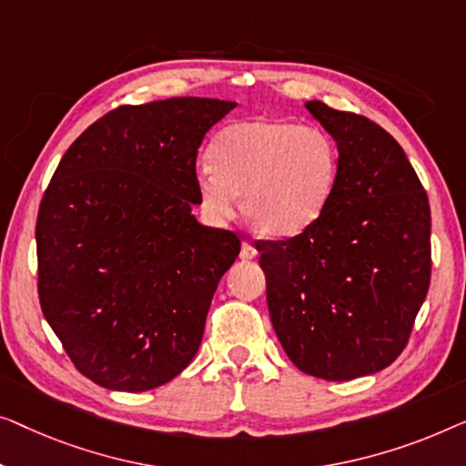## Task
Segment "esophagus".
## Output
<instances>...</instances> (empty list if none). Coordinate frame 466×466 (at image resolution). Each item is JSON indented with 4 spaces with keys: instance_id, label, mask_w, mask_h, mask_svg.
I'll return each mask as SVG.
<instances>
[{
    "instance_id": "1",
    "label": "esophagus",
    "mask_w": 466,
    "mask_h": 466,
    "mask_svg": "<svg viewBox=\"0 0 466 466\" xmlns=\"http://www.w3.org/2000/svg\"><path fill=\"white\" fill-rule=\"evenodd\" d=\"M255 255H258V251H255V247L251 245V242H242V247H240V259L248 261V259H253Z\"/></svg>"
}]
</instances>
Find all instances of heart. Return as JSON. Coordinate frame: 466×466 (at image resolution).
Here are the masks:
<instances>
[{"label": "heart", "instance_id": "heart-1", "mask_svg": "<svg viewBox=\"0 0 466 466\" xmlns=\"http://www.w3.org/2000/svg\"><path fill=\"white\" fill-rule=\"evenodd\" d=\"M196 173L200 205L215 221L232 219L240 196L255 232L296 238L317 224L338 186L339 154L323 128L283 117L228 124L213 137Z\"/></svg>", "mask_w": 466, "mask_h": 466}]
</instances>
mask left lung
<instances>
[{
  "mask_svg": "<svg viewBox=\"0 0 466 466\" xmlns=\"http://www.w3.org/2000/svg\"><path fill=\"white\" fill-rule=\"evenodd\" d=\"M333 137L338 186L304 234L259 242L272 327L293 365L355 380L408 344L431 283V207L401 146L363 116L308 101Z\"/></svg>",
  "mask_w": 466,
  "mask_h": 466,
  "instance_id": "1",
  "label": "left lung"
}]
</instances>
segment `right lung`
<instances>
[{
  "label": "right lung",
  "instance_id": "right-lung-1",
  "mask_svg": "<svg viewBox=\"0 0 466 466\" xmlns=\"http://www.w3.org/2000/svg\"><path fill=\"white\" fill-rule=\"evenodd\" d=\"M234 101L122 105L88 127L37 213L42 312L84 376L109 390L167 384L192 361L236 234L198 224L196 154Z\"/></svg>",
  "mask_w": 466,
  "mask_h": 466
}]
</instances>
